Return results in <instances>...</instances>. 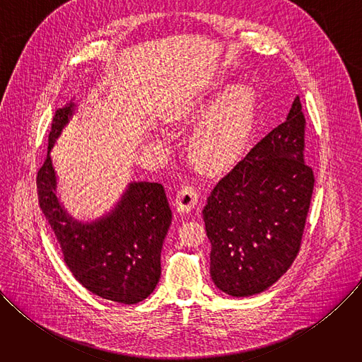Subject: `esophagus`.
<instances>
[{
	"label": "esophagus",
	"mask_w": 362,
	"mask_h": 362,
	"mask_svg": "<svg viewBox=\"0 0 362 362\" xmlns=\"http://www.w3.org/2000/svg\"><path fill=\"white\" fill-rule=\"evenodd\" d=\"M199 193L192 185H185L179 189L176 194V208L179 212H189L197 204Z\"/></svg>",
	"instance_id": "esophagus-1"
}]
</instances>
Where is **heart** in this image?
I'll return each instance as SVG.
<instances>
[{"label":"heart","mask_w":362,"mask_h":362,"mask_svg":"<svg viewBox=\"0 0 362 362\" xmlns=\"http://www.w3.org/2000/svg\"><path fill=\"white\" fill-rule=\"evenodd\" d=\"M256 116L255 94L247 87L219 84L204 93L182 98L166 119L186 122L202 119L190 141L192 162L203 172H221L245 151Z\"/></svg>","instance_id":"b5f03b06"}]
</instances>
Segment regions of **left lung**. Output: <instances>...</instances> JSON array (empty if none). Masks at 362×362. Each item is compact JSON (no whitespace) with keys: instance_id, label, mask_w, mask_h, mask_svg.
I'll list each match as a JSON object with an SVG mask.
<instances>
[{"instance_id":"left-lung-1","label":"left lung","mask_w":362,"mask_h":362,"mask_svg":"<svg viewBox=\"0 0 362 362\" xmlns=\"http://www.w3.org/2000/svg\"><path fill=\"white\" fill-rule=\"evenodd\" d=\"M305 116L296 95L286 120L214 187L203 209L211 276L232 296L256 295L292 265L314 190L303 160Z\"/></svg>"}]
</instances>
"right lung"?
I'll use <instances>...</instances> for the list:
<instances>
[{
	"label": "right lung",
	"instance_id": "1",
	"mask_svg": "<svg viewBox=\"0 0 362 362\" xmlns=\"http://www.w3.org/2000/svg\"><path fill=\"white\" fill-rule=\"evenodd\" d=\"M73 112L74 103H69L51 123L48 153L37 173L40 208L74 278L103 299L133 305L160 279L162 246L172 223L169 202L160 183L133 182L110 214L91 223L71 218L57 197L49 150Z\"/></svg>",
	"mask_w": 362,
	"mask_h": 362
}]
</instances>
